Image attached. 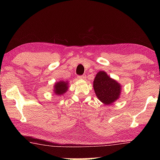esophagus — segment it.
I'll use <instances>...</instances> for the list:
<instances>
[{"instance_id": "obj_1", "label": "esophagus", "mask_w": 160, "mask_h": 160, "mask_svg": "<svg viewBox=\"0 0 160 160\" xmlns=\"http://www.w3.org/2000/svg\"><path fill=\"white\" fill-rule=\"evenodd\" d=\"M85 78H86V76H78V79H85Z\"/></svg>"}]
</instances>
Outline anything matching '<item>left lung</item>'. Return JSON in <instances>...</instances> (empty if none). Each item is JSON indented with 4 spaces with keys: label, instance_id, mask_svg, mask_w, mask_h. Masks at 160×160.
Segmentation results:
<instances>
[{
    "label": "left lung",
    "instance_id": "obj_1",
    "mask_svg": "<svg viewBox=\"0 0 160 160\" xmlns=\"http://www.w3.org/2000/svg\"><path fill=\"white\" fill-rule=\"evenodd\" d=\"M93 89L102 102L110 104L119 98L121 86L104 71H99L93 81Z\"/></svg>",
    "mask_w": 160,
    "mask_h": 160
}]
</instances>
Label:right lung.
<instances>
[{
    "label": "right lung",
    "mask_w": 160,
    "mask_h": 160,
    "mask_svg": "<svg viewBox=\"0 0 160 160\" xmlns=\"http://www.w3.org/2000/svg\"><path fill=\"white\" fill-rule=\"evenodd\" d=\"M68 89V82L60 81L54 86V91L56 95H62Z\"/></svg>",
    "instance_id": "obj_1"
}]
</instances>
